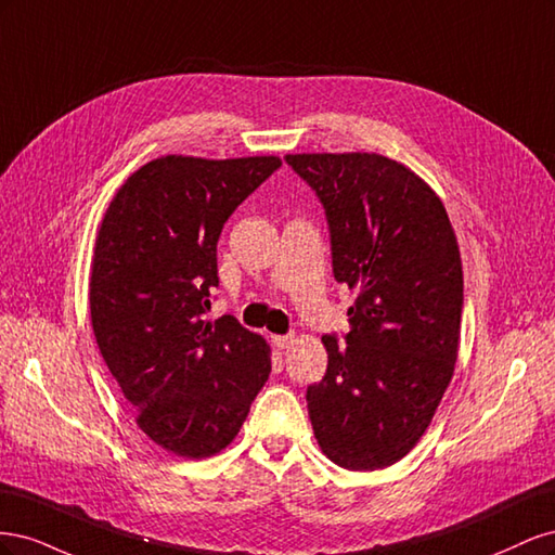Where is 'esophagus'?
Here are the masks:
<instances>
[{
    "label": "esophagus",
    "instance_id": "1",
    "mask_svg": "<svg viewBox=\"0 0 555 555\" xmlns=\"http://www.w3.org/2000/svg\"><path fill=\"white\" fill-rule=\"evenodd\" d=\"M271 340L278 349H287L292 343V335H271Z\"/></svg>",
    "mask_w": 555,
    "mask_h": 555
}]
</instances>
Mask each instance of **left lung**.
Masks as SVG:
<instances>
[{"label":"left lung","instance_id":"obj_1","mask_svg":"<svg viewBox=\"0 0 555 555\" xmlns=\"http://www.w3.org/2000/svg\"><path fill=\"white\" fill-rule=\"evenodd\" d=\"M326 210L333 275L357 292L349 333L308 386L314 438L347 469H382L426 433L453 375L463 266L440 196L375 153L287 155Z\"/></svg>","mask_w":555,"mask_h":555}]
</instances>
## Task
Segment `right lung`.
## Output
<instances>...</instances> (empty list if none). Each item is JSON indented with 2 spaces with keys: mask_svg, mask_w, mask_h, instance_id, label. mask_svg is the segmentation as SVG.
<instances>
[{
  "mask_svg": "<svg viewBox=\"0 0 555 555\" xmlns=\"http://www.w3.org/2000/svg\"><path fill=\"white\" fill-rule=\"evenodd\" d=\"M280 157L166 155L104 215L90 273L99 351L150 440L208 459L236 438L271 375V347L236 317L206 319L224 222Z\"/></svg>",
  "mask_w": 555,
  "mask_h": 555,
  "instance_id": "obj_1",
  "label": "right lung"
}]
</instances>
